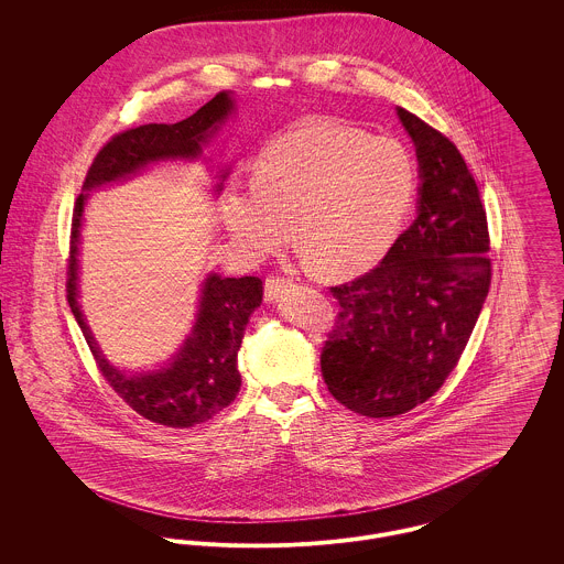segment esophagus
Instances as JSON below:
<instances>
[{
  "mask_svg": "<svg viewBox=\"0 0 564 564\" xmlns=\"http://www.w3.org/2000/svg\"><path fill=\"white\" fill-rule=\"evenodd\" d=\"M291 286V280L282 278V275H269L264 282V300L267 302H278V297H282V293Z\"/></svg>",
  "mask_w": 564,
  "mask_h": 564,
  "instance_id": "34e87169",
  "label": "esophagus"
}]
</instances>
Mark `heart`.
<instances>
[{
  "label": "heart",
  "mask_w": 564,
  "mask_h": 564,
  "mask_svg": "<svg viewBox=\"0 0 564 564\" xmlns=\"http://www.w3.org/2000/svg\"><path fill=\"white\" fill-rule=\"evenodd\" d=\"M416 166L393 139L311 119L269 143L253 180L230 184L221 221L245 253L269 256L293 235L327 275L373 267L398 239Z\"/></svg>",
  "instance_id": "obj_1"
}]
</instances>
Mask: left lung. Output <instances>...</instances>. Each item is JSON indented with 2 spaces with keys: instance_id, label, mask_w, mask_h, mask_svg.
Masks as SVG:
<instances>
[{
  "instance_id": "8db88e82",
  "label": "left lung",
  "mask_w": 564,
  "mask_h": 564,
  "mask_svg": "<svg viewBox=\"0 0 564 564\" xmlns=\"http://www.w3.org/2000/svg\"><path fill=\"white\" fill-rule=\"evenodd\" d=\"M419 161L412 226L382 262L332 286L322 373L349 410L389 419L430 400L458 365L490 286L486 210L458 148L398 108Z\"/></svg>"
}]
</instances>
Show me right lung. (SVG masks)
Returning <instances> with one entry per match:
<instances>
[{"label":"right lung","instance_id":"obj_1","mask_svg":"<svg viewBox=\"0 0 564 564\" xmlns=\"http://www.w3.org/2000/svg\"><path fill=\"white\" fill-rule=\"evenodd\" d=\"M230 93H217L195 115L177 123H148L115 134L95 156L74 208L67 264V302L95 362L112 391L141 416L166 427H193L235 402L241 389L237 356L251 313L262 302V280L210 273L202 284L195 325L175 356L154 371H121L101 354L78 304V251L82 213L88 191L126 180L148 164L195 161L221 123L232 115ZM221 191V184H217Z\"/></svg>","mask_w":564,"mask_h":564}]
</instances>
